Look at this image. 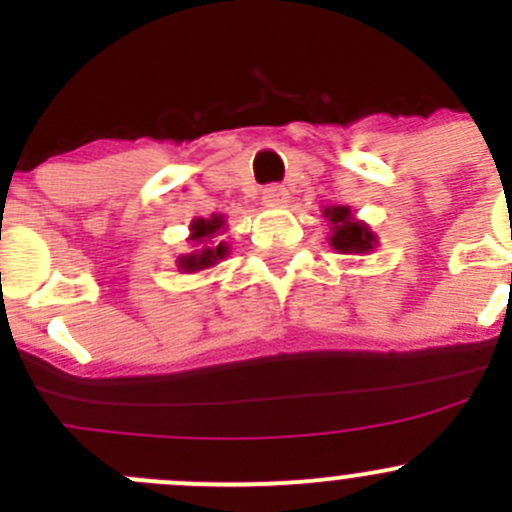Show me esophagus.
<instances>
[{
	"instance_id": "esophagus-1",
	"label": "esophagus",
	"mask_w": 512,
	"mask_h": 512,
	"mask_svg": "<svg viewBox=\"0 0 512 512\" xmlns=\"http://www.w3.org/2000/svg\"><path fill=\"white\" fill-rule=\"evenodd\" d=\"M262 203L270 205V208H282V205L289 203V193L282 185H267L262 190Z\"/></svg>"
}]
</instances>
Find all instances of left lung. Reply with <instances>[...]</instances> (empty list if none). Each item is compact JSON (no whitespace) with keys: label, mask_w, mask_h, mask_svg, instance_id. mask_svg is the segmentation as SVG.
Returning a JSON list of instances; mask_svg holds the SVG:
<instances>
[{"label":"left lung","mask_w":512,"mask_h":512,"mask_svg":"<svg viewBox=\"0 0 512 512\" xmlns=\"http://www.w3.org/2000/svg\"><path fill=\"white\" fill-rule=\"evenodd\" d=\"M324 220L329 223V247L342 255H369L379 245L376 232L354 215L349 205H329L324 208Z\"/></svg>","instance_id":"left-lung-1"}]
</instances>
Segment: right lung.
<instances>
[{"mask_svg": "<svg viewBox=\"0 0 512 512\" xmlns=\"http://www.w3.org/2000/svg\"><path fill=\"white\" fill-rule=\"evenodd\" d=\"M227 230L225 227V215H210V218H195L190 223V237L195 250L185 252L175 260L180 272H188V275H195V272L210 270V267L218 265L220 260H225L230 247H227L225 240H220V235Z\"/></svg>", "mask_w": 512, "mask_h": 512, "instance_id": "add662e5", "label": "right lung"}]
</instances>
